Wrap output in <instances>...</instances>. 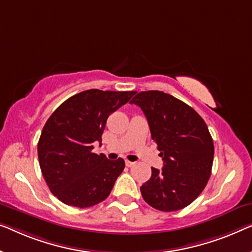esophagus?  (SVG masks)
<instances>
[{
	"label": "esophagus",
	"instance_id": "obj_1",
	"mask_svg": "<svg viewBox=\"0 0 252 252\" xmlns=\"http://www.w3.org/2000/svg\"><path fill=\"white\" fill-rule=\"evenodd\" d=\"M125 163H126V166H127V167H132V166H134V165H135V162H133V161H129V160H126Z\"/></svg>",
	"mask_w": 252,
	"mask_h": 252
}]
</instances>
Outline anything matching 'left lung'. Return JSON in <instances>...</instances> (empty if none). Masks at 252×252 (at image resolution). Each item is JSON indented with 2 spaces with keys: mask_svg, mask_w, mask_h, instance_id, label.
I'll return each instance as SVG.
<instances>
[{
  "mask_svg": "<svg viewBox=\"0 0 252 252\" xmlns=\"http://www.w3.org/2000/svg\"><path fill=\"white\" fill-rule=\"evenodd\" d=\"M130 103L144 112L163 160L161 170L151 168L142 196L155 209H183L198 198L211 175L214 142L205 120L183 101L160 91L137 93Z\"/></svg>",
  "mask_w": 252,
  "mask_h": 252,
  "instance_id": "obj_1",
  "label": "left lung"
}]
</instances>
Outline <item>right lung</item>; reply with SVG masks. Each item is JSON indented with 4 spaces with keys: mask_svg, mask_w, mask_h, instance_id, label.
I'll return each mask as SVG.
<instances>
[{
    "mask_svg": "<svg viewBox=\"0 0 252 252\" xmlns=\"http://www.w3.org/2000/svg\"><path fill=\"white\" fill-rule=\"evenodd\" d=\"M134 94L84 91L61 103L47 119L37 144L39 167L50 191L64 205L92 207L110 194L125 161L92 152L93 143L102 141L109 116Z\"/></svg>",
    "mask_w": 252,
    "mask_h": 252,
    "instance_id": "1",
    "label": "right lung"
}]
</instances>
